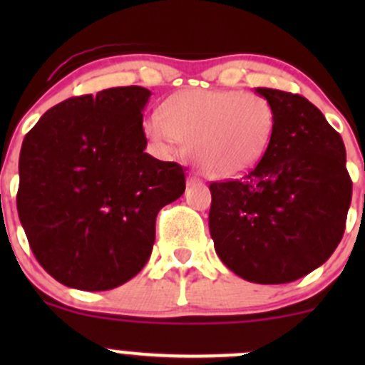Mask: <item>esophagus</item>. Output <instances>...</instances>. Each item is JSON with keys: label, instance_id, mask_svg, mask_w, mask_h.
Wrapping results in <instances>:
<instances>
[{"label": "esophagus", "instance_id": "34e87169", "mask_svg": "<svg viewBox=\"0 0 365 365\" xmlns=\"http://www.w3.org/2000/svg\"><path fill=\"white\" fill-rule=\"evenodd\" d=\"M188 185H202V178L197 173H190V177H188Z\"/></svg>", "mask_w": 365, "mask_h": 365}]
</instances>
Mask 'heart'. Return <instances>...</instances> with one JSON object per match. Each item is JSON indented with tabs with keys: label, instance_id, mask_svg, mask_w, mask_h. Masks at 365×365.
<instances>
[{
	"label": "heart",
	"instance_id": "b5f03b06",
	"mask_svg": "<svg viewBox=\"0 0 365 365\" xmlns=\"http://www.w3.org/2000/svg\"><path fill=\"white\" fill-rule=\"evenodd\" d=\"M273 106L238 91H187L144 120L145 135L165 150L187 142L190 156L209 177L230 178L261 161L274 132Z\"/></svg>",
	"mask_w": 365,
	"mask_h": 365
}]
</instances>
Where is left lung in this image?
I'll use <instances>...</instances> for the list:
<instances>
[{
	"mask_svg": "<svg viewBox=\"0 0 365 365\" xmlns=\"http://www.w3.org/2000/svg\"><path fill=\"white\" fill-rule=\"evenodd\" d=\"M274 132L261 161L209 185V232L228 269L252 283L302 278L329 259L345 232L351 180L341 135L311 101L257 87Z\"/></svg>",
	"mask_w": 365,
	"mask_h": 365,
	"instance_id": "obj_1",
	"label": "left lung"
}]
</instances>
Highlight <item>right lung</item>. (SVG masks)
<instances>
[{
  "label": "right lung",
  "mask_w": 365,
  "mask_h": 365,
  "mask_svg": "<svg viewBox=\"0 0 365 365\" xmlns=\"http://www.w3.org/2000/svg\"><path fill=\"white\" fill-rule=\"evenodd\" d=\"M150 91L111 87L41 116L20 150L16 209L41 266L65 287L103 292L153 252L159 209L185 192V170L144 153Z\"/></svg>",
  "instance_id": "1"
}]
</instances>
